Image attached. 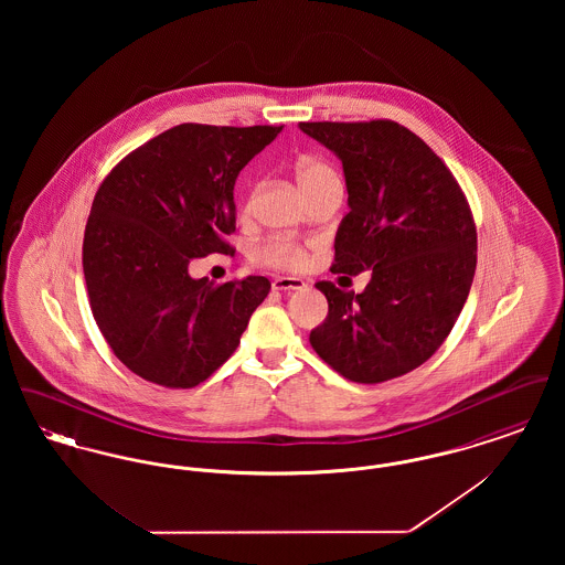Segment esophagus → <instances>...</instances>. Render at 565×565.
<instances>
[{
  "label": "esophagus",
  "instance_id": "obj_1",
  "mask_svg": "<svg viewBox=\"0 0 565 565\" xmlns=\"http://www.w3.org/2000/svg\"><path fill=\"white\" fill-rule=\"evenodd\" d=\"M307 288V284L298 277H277L273 279V290L275 292H292V290H302Z\"/></svg>",
  "mask_w": 565,
  "mask_h": 565
}]
</instances>
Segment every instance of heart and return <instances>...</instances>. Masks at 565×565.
<instances>
[{"label": "heart", "instance_id": "b5f03b06", "mask_svg": "<svg viewBox=\"0 0 565 565\" xmlns=\"http://www.w3.org/2000/svg\"><path fill=\"white\" fill-rule=\"evenodd\" d=\"M295 173L300 189L307 194V199L313 192L322 190L323 186H330V184L339 182L337 171L318 157H300L295 162ZM252 199H254V186L247 189V192L242 196L239 210H242L243 215L249 214ZM252 260L256 265L269 267V269L298 270L305 269L309 265V252L302 243L295 242V239L270 237V239L254 245Z\"/></svg>", "mask_w": 565, "mask_h": 565}]
</instances>
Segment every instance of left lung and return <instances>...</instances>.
<instances>
[{"label": "left lung", "instance_id": "1", "mask_svg": "<svg viewBox=\"0 0 565 565\" xmlns=\"http://www.w3.org/2000/svg\"><path fill=\"white\" fill-rule=\"evenodd\" d=\"M345 171L350 214L332 273L371 270L362 295L318 281L328 318L309 343L355 383H383L430 360L457 322L477 269V226L449 167L394 120L300 122Z\"/></svg>", "mask_w": 565, "mask_h": 565}]
</instances>
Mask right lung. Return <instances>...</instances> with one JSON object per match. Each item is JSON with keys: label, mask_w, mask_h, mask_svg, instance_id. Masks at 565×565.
<instances>
[{"label": "right lung", "mask_w": 565, "mask_h": 565, "mask_svg": "<svg viewBox=\"0 0 565 565\" xmlns=\"http://www.w3.org/2000/svg\"><path fill=\"white\" fill-rule=\"evenodd\" d=\"M281 129L184 122L139 146L102 182L82 269L93 318L135 375L186 390L237 350L269 279L214 286L192 279L189 265L233 249L235 180Z\"/></svg>", "instance_id": "obj_1"}]
</instances>
